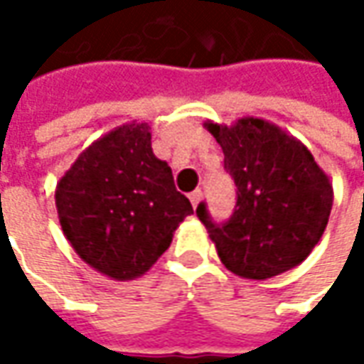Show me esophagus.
<instances>
[{
    "label": "esophagus",
    "mask_w": 364,
    "mask_h": 364,
    "mask_svg": "<svg viewBox=\"0 0 364 364\" xmlns=\"http://www.w3.org/2000/svg\"><path fill=\"white\" fill-rule=\"evenodd\" d=\"M200 200H203V190H194V192L190 194V203H192V206L196 208V206L200 204Z\"/></svg>",
    "instance_id": "obj_1"
}]
</instances>
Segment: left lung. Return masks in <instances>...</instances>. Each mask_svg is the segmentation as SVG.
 <instances>
[{"mask_svg":"<svg viewBox=\"0 0 364 364\" xmlns=\"http://www.w3.org/2000/svg\"><path fill=\"white\" fill-rule=\"evenodd\" d=\"M225 154V170L237 186L232 217L213 223L198 204L223 265L245 279L289 272L322 239L332 210V182L310 149L282 127L259 117L232 125L206 121Z\"/></svg>","mask_w":364,"mask_h":364,"instance_id":"left-lung-1","label":"left lung"}]
</instances>
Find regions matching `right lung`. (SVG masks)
I'll return each instance as SVG.
<instances>
[{
	"label": "right lung",
	"mask_w": 364,
	"mask_h": 364,
	"mask_svg": "<svg viewBox=\"0 0 364 364\" xmlns=\"http://www.w3.org/2000/svg\"><path fill=\"white\" fill-rule=\"evenodd\" d=\"M64 237L92 269L135 279L161 257L192 204L156 158L147 123H125L95 139L56 184Z\"/></svg>",
	"instance_id": "obj_1"
}]
</instances>
